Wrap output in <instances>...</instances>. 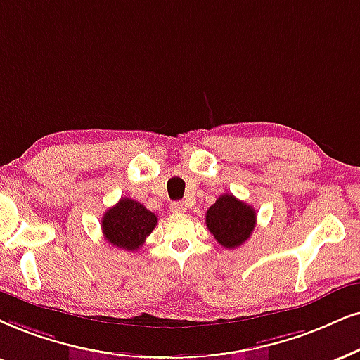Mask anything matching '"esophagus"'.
Masks as SVG:
<instances>
[{
    "label": "esophagus",
    "instance_id": "1",
    "mask_svg": "<svg viewBox=\"0 0 360 360\" xmlns=\"http://www.w3.org/2000/svg\"><path fill=\"white\" fill-rule=\"evenodd\" d=\"M171 211L172 212H186V211H188V206H186V202H183V201L172 202L171 204Z\"/></svg>",
    "mask_w": 360,
    "mask_h": 360
}]
</instances>
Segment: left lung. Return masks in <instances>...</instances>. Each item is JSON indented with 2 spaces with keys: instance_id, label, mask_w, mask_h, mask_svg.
I'll return each mask as SVG.
<instances>
[{
  "instance_id": "obj_1",
  "label": "left lung",
  "mask_w": 360,
  "mask_h": 360,
  "mask_svg": "<svg viewBox=\"0 0 360 360\" xmlns=\"http://www.w3.org/2000/svg\"><path fill=\"white\" fill-rule=\"evenodd\" d=\"M206 224L217 243L226 249L243 245L256 227V211L233 194H222L207 209Z\"/></svg>"
}]
</instances>
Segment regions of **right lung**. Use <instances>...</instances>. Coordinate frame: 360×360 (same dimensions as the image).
I'll return each instance as SVG.
<instances>
[{"instance_id":"right-lung-1","label":"right lung","mask_w":360,"mask_h":360,"mask_svg":"<svg viewBox=\"0 0 360 360\" xmlns=\"http://www.w3.org/2000/svg\"><path fill=\"white\" fill-rule=\"evenodd\" d=\"M158 224V216L129 198H121L101 219L104 239L115 248L136 251Z\"/></svg>"}]
</instances>
